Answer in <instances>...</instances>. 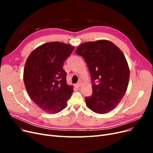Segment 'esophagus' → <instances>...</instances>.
Segmentation results:
<instances>
[{"mask_svg": "<svg viewBox=\"0 0 153 153\" xmlns=\"http://www.w3.org/2000/svg\"><path fill=\"white\" fill-rule=\"evenodd\" d=\"M75 85H76V87H80L81 86V82H78L77 84H75Z\"/></svg>", "mask_w": 153, "mask_h": 153, "instance_id": "34e87169", "label": "esophagus"}]
</instances>
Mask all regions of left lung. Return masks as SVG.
<instances>
[{"mask_svg": "<svg viewBox=\"0 0 153 153\" xmlns=\"http://www.w3.org/2000/svg\"><path fill=\"white\" fill-rule=\"evenodd\" d=\"M75 53L84 59L91 74L92 94L85 98L87 106L97 114L108 113L127 90L129 69L124 55L107 40L82 43Z\"/></svg>", "mask_w": 153, "mask_h": 153, "instance_id": "8db88e82", "label": "left lung"}]
</instances>
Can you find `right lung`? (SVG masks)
<instances>
[{"label": "right lung", "instance_id": "obj_1", "mask_svg": "<svg viewBox=\"0 0 153 153\" xmlns=\"http://www.w3.org/2000/svg\"><path fill=\"white\" fill-rule=\"evenodd\" d=\"M73 46L58 41L43 44L27 59L24 70L26 90L33 102L50 114L61 112L73 92L66 82L64 63L74 50Z\"/></svg>", "mask_w": 153, "mask_h": 153}]
</instances>
